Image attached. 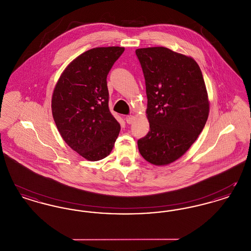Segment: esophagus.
Returning <instances> with one entry per match:
<instances>
[{"label":"esophagus","mask_w":251,"mask_h":251,"mask_svg":"<svg viewBox=\"0 0 251 251\" xmlns=\"http://www.w3.org/2000/svg\"><path fill=\"white\" fill-rule=\"evenodd\" d=\"M126 121H127L128 124H131V123L134 121V116H132V115L127 116V117H126Z\"/></svg>","instance_id":"1"}]
</instances>
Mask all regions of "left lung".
Listing matches in <instances>:
<instances>
[{"mask_svg":"<svg viewBox=\"0 0 251 251\" xmlns=\"http://www.w3.org/2000/svg\"><path fill=\"white\" fill-rule=\"evenodd\" d=\"M148 97V134L137 141L140 154L154 166L183 155L208 120L210 101L200 66L191 56L165 47L137 49Z\"/></svg>","mask_w":251,"mask_h":251,"instance_id":"obj_1","label":"left lung"}]
</instances>
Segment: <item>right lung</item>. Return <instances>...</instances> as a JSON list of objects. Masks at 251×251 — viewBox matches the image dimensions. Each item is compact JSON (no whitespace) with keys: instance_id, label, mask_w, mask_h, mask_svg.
<instances>
[{"instance_id":"add662e5","label":"right lung","mask_w":251,"mask_h":251,"mask_svg":"<svg viewBox=\"0 0 251 251\" xmlns=\"http://www.w3.org/2000/svg\"><path fill=\"white\" fill-rule=\"evenodd\" d=\"M125 49L99 47L77 56L60 75L51 97L52 117L64 141L88 161L110 154L120 124L108 107V73Z\"/></svg>"}]
</instances>
